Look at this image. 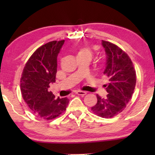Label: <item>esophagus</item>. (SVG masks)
<instances>
[{
    "label": "esophagus",
    "mask_w": 155,
    "mask_h": 155,
    "mask_svg": "<svg viewBox=\"0 0 155 155\" xmlns=\"http://www.w3.org/2000/svg\"><path fill=\"white\" fill-rule=\"evenodd\" d=\"M76 94L78 95H80V96H84L87 94V92H84V91H77Z\"/></svg>",
    "instance_id": "1"
}]
</instances>
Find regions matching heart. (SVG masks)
<instances>
[{"label": "heart", "mask_w": 155, "mask_h": 155, "mask_svg": "<svg viewBox=\"0 0 155 155\" xmlns=\"http://www.w3.org/2000/svg\"><path fill=\"white\" fill-rule=\"evenodd\" d=\"M92 56V52L90 48H81L77 53V57H87L91 59Z\"/></svg>", "instance_id": "obj_1"}]
</instances>
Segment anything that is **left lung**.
I'll return each instance as SVG.
<instances>
[{
	"label": "left lung",
	"mask_w": 155,
	"mask_h": 155,
	"mask_svg": "<svg viewBox=\"0 0 155 155\" xmlns=\"http://www.w3.org/2000/svg\"><path fill=\"white\" fill-rule=\"evenodd\" d=\"M106 54V68L104 75L109 79L105 84L108 94L101 98L97 94V102L91 108L93 113L108 118L124 111L128 103L136 84V73L128 54L115 44L102 40Z\"/></svg>",
	"instance_id": "1"
}]
</instances>
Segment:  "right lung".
Instances as JSON below:
<instances>
[{
	"label": "right lung",
	"mask_w": 155,
	"mask_h": 155,
	"mask_svg": "<svg viewBox=\"0 0 155 155\" xmlns=\"http://www.w3.org/2000/svg\"><path fill=\"white\" fill-rule=\"evenodd\" d=\"M65 40L53 41L40 46L27 61L20 79L22 97L36 116L51 120L66 109L67 97L56 99L48 90L50 84L56 82L57 56Z\"/></svg>",
	"instance_id": "add662e5"
}]
</instances>
